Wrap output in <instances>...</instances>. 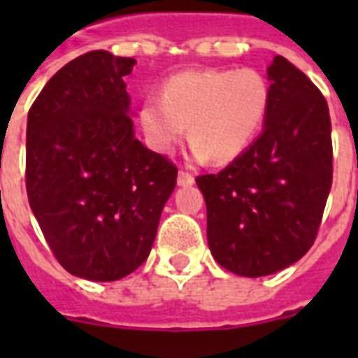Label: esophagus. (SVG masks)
<instances>
[{"label": "esophagus", "mask_w": 358, "mask_h": 358, "mask_svg": "<svg viewBox=\"0 0 358 358\" xmlns=\"http://www.w3.org/2000/svg\"><path fill=\"white\" fill-rule=\"evenodd\" d=\"M176 182H178V185L185 187V185H193V184H195V178H193V174L187 173V171H180Z\"/></svg>", "instance_id": "34e87169"}]
</instances>
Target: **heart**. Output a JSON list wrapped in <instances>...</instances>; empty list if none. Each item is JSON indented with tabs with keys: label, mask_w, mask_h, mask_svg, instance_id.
<instances>
[{
	"label": "heart",
	"mask_w": 358,
	"mask_h": 358,
	"mask_svg": "<svg viewBox=\"0 0 358 358\" xmlns=\"http://www.w3.org/2000/svg\"><path fill=\"white\" fill-rule=\"evenodd\" d=\"M269 102V83L256 69L187 70L163 81L162 98L143 100L139 124L152 150H173L187 126L193 156L229 163L255 141Z\"/></svg>",
	"instance_id": "b5f03b06"
}]
</instances>
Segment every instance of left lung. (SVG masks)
<instances>
[{
  "instance_id": "left-lung-1",
  "label": "left lung",
  "mask_w": 358,
  "mask_h": 358,
  "mask_svg": "<svg viewBox=\"0 0 358 358\" xmlns=\"http://www.w3.org/2000/svg\"><path fill=\"white\" fill-rule=\"evenodd\" d=\"M267 78L271 102L260 137L221 173L196 176L210 250L241 277L273 275L308 252L333 184L327 100L280 55Z\"/></svg>"
}]
</instances>
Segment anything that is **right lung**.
Masks as SVG:
<instances>
[{
    "label": "right lung",
    "mask_w": 358,
    "mask_h": 358,
    "mask_svg": "<svg viewBox=\"0 0 358 358\" xmlns=\"http://www.w3.org/2000/svg\"><path fill=\"white\" fill-rule=\"evenodd\" d=\"M135 59L83 53L48 81L27 115L25 187L53 256L111 282L150 255L178 169L134 135L124 76Z\"/></svg>",
    "instance_id": "1"
}]
</instances>
